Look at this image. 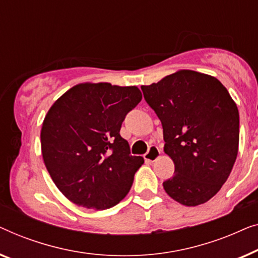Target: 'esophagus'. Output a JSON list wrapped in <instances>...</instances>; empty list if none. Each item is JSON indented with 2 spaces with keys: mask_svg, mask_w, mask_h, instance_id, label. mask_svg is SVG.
Segmentation results:
<instances>
[{
  "mask_svg": "<svg viewBox=\"0 0 258 258\" xmlns=\"http://www.w3.org/2000/svg\"><path fill=\"white\" fill-rule=\"evenodd\" d=\"M160 154H161V152H160V150H159L158 147L152 146L150 148V151H148L147 153L144 155V159L146 161H148V162H153V161L157 160L159 157H160Z\"/></svg>",
  "mask_w": 258,
  "mask_h": 258,
  "instance_id": "34e87169",
  "label": "esophagus"
}]
</instances>
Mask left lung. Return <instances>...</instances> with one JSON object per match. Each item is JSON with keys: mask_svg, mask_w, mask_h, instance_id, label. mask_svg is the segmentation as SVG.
Returning <instances> with one entry per match:
<instances>
[{"mask_svg": "<svg viewBox=\"0 0 258 258\" xmlns=\"http://www.w3.org/2000/svg\"><path fill=\"white\" fill-rule=\"evenodd\" d=\"M141 90L160 119L164 151L175 167L162 183L165 191L187 207L210 200L236 161V103L219 79L193 70H179Z\"/></svg>", "mask_w": 258, "mask_h": 258, "instance_id": "1", "label": "left lung"}]
</instances>
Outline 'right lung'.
Returning a JSON list of instances; mask_svg holds the SVG:
<instances>
[{
  "instance_id": "add662e5",
  "label": "right lung",
  "mask_w": 258,
  "mask_h": 258,
  "mask_svg": "<svg viewBox=\"0 0 258 258\" xmlns=\"http://www.w3.org/2000/svg\"><path fill=\"white\" fill-rule=\"evenodd\" d=\"M141 98L138 86L86 82L50 107L41 130L43 160L58 189L75 205L103 210L127 195L144 158L130 154L119 132Z\"/></svg>"
}]
</instances>
